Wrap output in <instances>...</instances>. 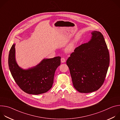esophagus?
<instances>
[{
  "label": "esophagus",
  "instance_id": "esophagus-1",
  "mask_svg": "<svg viewBox=\"0 0 120 120\" xmlns=\"http://www.w3.org/2000/svg\"><path fill=\"white\" fill-rule=\"evenodd\" d=\"M61 61L62 63H64L65 62V59L64 58H62L61 59Z\"/></svg>",
  "mask_w": 120,
  "mask_h": 120
}]
</instances>
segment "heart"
<instances>
[{"label":"heart","instance_id":"b5f03b06","mask_svg":"<svg viewBox=\"0 0 120 120\" xmlns=\"http://www.w3.org/2000/svg\"><path fill=\"white\" fill-rule=\"evenodd\" d=\"M75 47V43L74 42H71L69 45H68L66 48V50L67 52H71L72 51Z\"/></svg>","mask_w":120,"mask_h":120}]
</instances>
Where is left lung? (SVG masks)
Wrapping results in <instances>:
<instances>
[{"mask_svg":"<svg viewBox=\"0 0 120 120\" xmlns=\"http://www.w3.org/2000/svg\"><path fill=\"white\" fill-rule=\"evenodd\" d=\"M91 34V40L76 47L66 61L74 86L82 93L97 91L101 86L110 63L103 35L97 31Z\"/></svg>","mask_w":120,"mask_h":120,"instance_id":"obj_1","label":"left lung"}]
</instances>
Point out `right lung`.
<instances>
[{"label":"right lung","mask_w":120,"mask_h":120,"mask_svg":"<svg viewBox=\"0 0 120 120\" xmlns=\"http://www.w3.org/2000/svg\"><path fill=\"white\" fill-rule=\"evenodd\" d=\"M15 44L9 51L8 65L15 82L25 93L30 94L45 93L52 87L56 68L61 64V57L44 59L38 64L28 69H23L15 58Z\"/></svg>","instance_id":"add662e5"}]
</instances>
